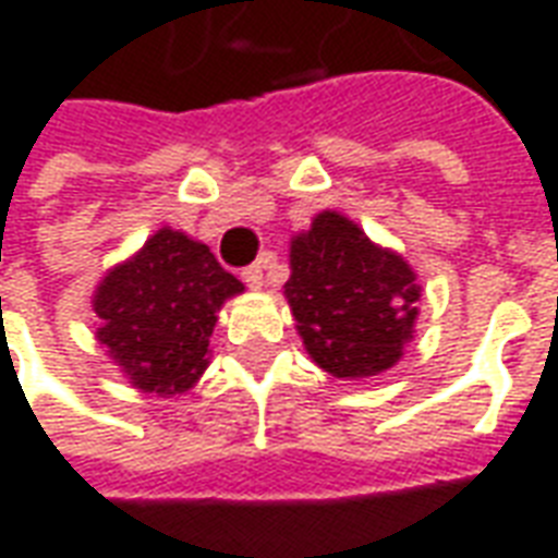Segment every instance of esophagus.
I'll return each mask as SVG.
<instances>
[{
    "label": "esophagus",
    "mask_w": 558,
    "mask_h": 558,
    "mask_svg": "<svg viewBox=\"0 0 558 558\" xmlns=\"http://www.w3.org/2000/svg\"><path fill=\"white\" fill-rule=\"evenodd\" d=\"M242 280L251 287V290H263V266L254 263V266H247L242 271Z\"/></svg>",
    "instance_id": "1"
}]
</instances>
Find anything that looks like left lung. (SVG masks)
Wrapping results in <instances>:
<instances>
[{
    "mask_svg": "<svg viewBox=\"0 0 558 558\" xmlns=\"http://www.w3.org/2000/svg\"><path fill=\"white\" fill-rule=\"evenodd\" d=\"M283 299L314 364L335 379H371L395 367L415 338L421 283L398 251L323 208L292 235Z\"/></svg>",
    "mask_w": 558,
    "mask_h": 558,
    "instance_id": "8db88e82",
    "label": "left lung"
}]
</instances>
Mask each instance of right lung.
I'll return each instance as SVG.
<instances>
[{
	"mask_svg": "<svg viewBox=\"0 0 558 558\" xmlns=\"http://www.w3.org/2000/svg\"><path fill=\"white\" fill-rule=\"evenodd\" d=\"M242 292L208 244L160 227L98 280L95 338L131 386L172 398L203 376L220 307Z\"/></svg>",
	"mask_w": 558,
	"mask_h": 558,
	"instance_id": "add662e5",
	"label": "right lung"
}]
</instances>
